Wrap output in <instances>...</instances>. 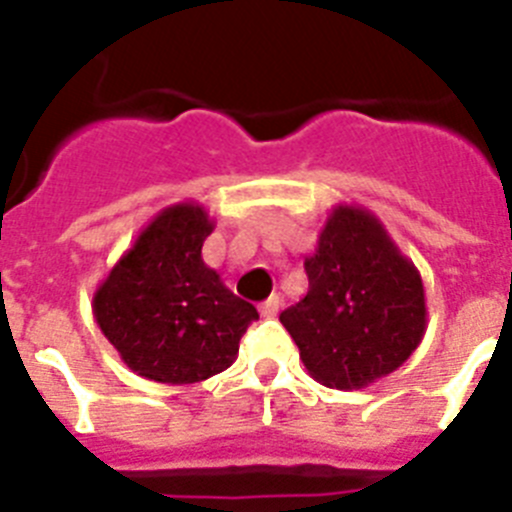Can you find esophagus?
Instances as JSON below:
<instances>
[{
  "label": "esophagus",
  "instance_id": "1",
  "mask_svg": "<svg viewBox=\"0 0 512 512\" xmlns=\"http://www.w3.org/2000/svg\"><path fill=\"white\" fill-rule=\"evenodd\" d=\"M279 305H282V302H279V297H277V295H271L269 300L261 302L259 310H261V315H264V318H277Z\"/></svg>",
  "mask_w": 512,
  "mask_h": 512
}]
</instances>
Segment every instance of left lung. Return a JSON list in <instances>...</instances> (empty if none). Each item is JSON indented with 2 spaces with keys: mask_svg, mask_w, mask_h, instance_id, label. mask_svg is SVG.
<instances>
[{
  "mask_svg": "<svg viewBox=\"0 0 512 512\" xmlns=\"http://www.w3.org/2000/svg\"><path fill=\"white\" fill-rule=\"evenodd\" d=\"M305 271L307 295L279 320L312 379L361 390L413 356L428 325L423 279L374 212L333 207Z\"/></svg>",
  "mask_w": 512,
  "mask_h": 512,
  "instance_id": "obj_1",
  "label": "left lung"
}]
</instances>
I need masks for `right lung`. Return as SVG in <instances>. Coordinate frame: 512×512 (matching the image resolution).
<instances>
[{
	"mask_svg": "<svg viewBox=\"0 0 512 512\" xmlns=\"http://www.w3.org/2000/svg\"><path fill=\"white\" fill-rule=\"evenodd\" d=\"M215 230L200 202L164 207L102 279L92 310L130 372L194 384L225 372L259 312L202 261Z\"/></svg>",
	"mask_w": 512,
	"mask_h": 512,
	"instance_id": "obj_1",
	"label": "right lung"
}]
</instances>
